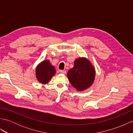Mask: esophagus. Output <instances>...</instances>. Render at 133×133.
<instances>
[{"label":"esophagus","mask_w":133,"mask_h":133,"mask_svg":"<svg viewBox=\"0 0 133 133\" xmlns=\"http://www.w3.org/2000/svg\"><path fill=\"white\" fill-rule=\"evenodd\" d=\"M60 72L62 74H66V71L65 70H61Z\"/></svg>","instance_id":"obj_1"}]
</instances>
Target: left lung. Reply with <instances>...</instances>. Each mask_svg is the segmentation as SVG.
Listing matches in <instances>:
<instances>
[{
  "mask_svg": "<svg viewBox=\"0 0 133 133\" xmlns=\"http://www.w3.org/2000/svg\"><path fill=\"white\" fill-rule=\"evenodd\" d=\"M71 85L78 91H82L92 86L95 80V70L89 59L80 57L74 61L73 68L67 72Z\"/></svg>",
  "mask_w": 133,
  "mask_h": 133,
  "instance_id": "obj_1",
  "label": "left lung"
}]
</instances>
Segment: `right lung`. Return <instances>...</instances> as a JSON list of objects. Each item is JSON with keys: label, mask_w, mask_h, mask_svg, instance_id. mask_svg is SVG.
<instances>
[{"label": "right lung", "mask_w": 133, "mask_h": 133, "mask_svg": "<svg viewBox=\"0 0 133 133\" xmlns=\"http://www.w3.org/2000/svg\"><path fill=\"white\" fill-rule=\"evenodd\" d=\"M56 69L49 59L44 60L39 63L36 67V78L39 83L47 84L55 75Z\"/></svg>", "instance_id": "obj_1"}]
</instances>
